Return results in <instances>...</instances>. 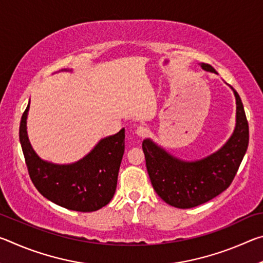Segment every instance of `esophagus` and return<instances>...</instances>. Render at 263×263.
Instances as JSON below:
<instances>
[{
	"mask_svg": "<svg viewBox=\"0 0 263 263\" xmlns=\"http://www.w3.org/2000/svg\"><path fill=\"white\" fill-rule=\"evenodd\" d=\"M148 128L146 127L145 125H139L137 127V130H136V133L138 136H140V137H145L146 135H148Z\"/></svg>",
	"mask_w": 263,
	"mask_h": 263,
	"instance_id": "34e87169",
	"label": "esophagus"
}]
</instances>
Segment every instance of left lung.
<instances>
[{
    "label": "left lung",
    "instance_id": "1",
    "mask_svg": "<svg viewBox=\"0 0 263 263\" xmlns=\"http://www.w3.org/2000/svg\"><path fill=\"white\" fill-rule=\"evenodd\" d=\"M202 68L216 73L215 68L202 64ZM237 100V125L229 141L218 151L199 161L188 162L172 157L152 140L142 141L146 168L152 185L169 205L190 209L206 203L232 183L249 140L248 122L241 99L233 89Z\"/></svg>",
    "mask_w": 263,
    "mask_h": 263
}]
</instances>
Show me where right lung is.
I'll list each match as a JSON object with an SVG mask.
<instances>
[{
    "label": "right lung",
    "mask_w": 263,
    "mask_h": 263,
    "mask_svg": "<svg viewBox=\"0 0 263 263\" xmlns=\"http://www.w3.org/2000/svg\"><path fill=\"white\" fill-rule=\"evenodd\" d=\"M23 112L20 140L30 179L44 197L68 210L91 212L105 206L117 186V177L125 149V128L102 139L90 153L72 164L46 162L34 153L26 133Z\"/></svg>",
    "instance_id": "obj_1"
}]
</instances>
